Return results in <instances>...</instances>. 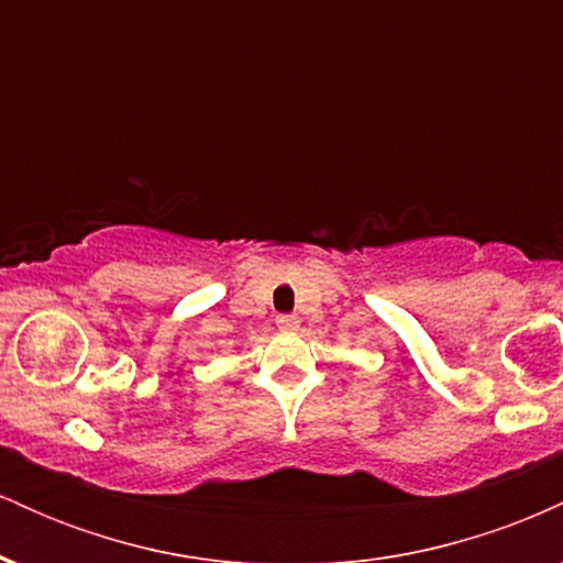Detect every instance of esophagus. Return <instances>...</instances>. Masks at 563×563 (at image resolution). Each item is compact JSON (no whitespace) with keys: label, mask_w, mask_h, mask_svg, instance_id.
Masks as SVG:
<instances>
[{"label":"esophagus","mask_w":563,"mask_h":563,"mask_svg":"<svg viewBox=\"0 0 563 563\" xmlns=\"http://www.w3.org/2000/svg\"><path fill=\"white\" fill-rule=\"evenodd\" d=\"M275 322L280 331H296V328H299V318H296V314H277Z\"/></svg>","instance_id":"34e87169"}]
</instances>
